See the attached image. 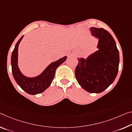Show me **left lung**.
I'll return each instance as SVG.
<instances>
[{"mask_svg": "<svg viewBox=\"0 0 132 132\" xmlns=\"http://www.w3.org/2000/svg\"><path fill=\"white\" fill-rule=\"evenodd\" d=\"M90 32L98 38V50L86 59L78 58L75 74L78 84L87 92L100 93L110 86L119 70V52L113 36L103 28L92 27Z\"/></svg>", "mask_w": 132, "mask_h": 132, "instance_id": "8db88e82", "label": "left lung"}]
</instances>
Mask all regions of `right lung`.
<instances>
[{
  "instance_id": "add662e5",
  "label": "right lung",
  "mask_w": 132,
  "mask_h": 132,
  "mask_svg": "<svg viewBox=\"0 0 132 132\" xmlns=\"http://www.w3.org/2000/svg\"><path fill=\"white\" fill-rule=\"evenodd\" d=\"M23 36L16 44L11 56L12 71L16 82L22 90L31 95H35L44 92L50 86L54 78L56 69L66 60L67 56L60 58L50 64L45 70L35 77H27L22 74L18 67V46Z\"/></svg>"
}]
</instances>
